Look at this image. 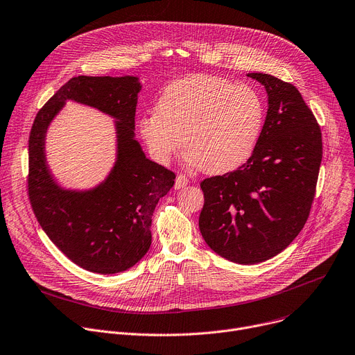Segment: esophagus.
Instances as JSON below:
<instances>
[{
	"mask_svg": "<svg viewBox=\"0 0 355 355\" xmlns=\"http://www.w3.org/2000/svg\"><path fill=\"white\" fill-rule=\"evenodd\" d=\"M189 184V178L188 177H185V175H182V174H180L177 178H175V189H181V188H184V187H187Z\"/></svg>",
	"mask_w": 355,
	"mask_h": 355,
	"instance_id": "34e87169",
	"label": "esophagus"
}]
</instances>
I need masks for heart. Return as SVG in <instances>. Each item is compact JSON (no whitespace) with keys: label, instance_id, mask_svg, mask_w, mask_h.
Wrapping results in <instances>:
<instances>
[{"label":"heart","instance_id":"heart-1","mask_svg":"<svg viewBox=\"0 0 355 355\" xmlns=\"http://www.w3.org/2000/svg\"><path fill=\"white\" fill-rule=\"evenodd\" d=\"M263 124L265 103L254 87L194 75L161 92L155 110L140 119L139 130L158 163L167 164L184 144L191 166L225 174L252 157Z\"/></svg>","mask_w":355,"mask_h":355}]
</instances>
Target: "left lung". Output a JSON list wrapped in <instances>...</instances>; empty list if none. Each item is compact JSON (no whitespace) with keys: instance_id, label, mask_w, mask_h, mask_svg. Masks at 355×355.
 I'll list each match as a JSON object with an SVG mask.
<instances>
[{"instance_id":"8db88e82","label":"left lung","mask_w":355,"mask_h":355,"mask_svg":"<svg viewBox=\"0 0 355 355\" xmlns=\"http://www.w3.org/2000/svg\"><path fill=\"white\" fill-rule=\"evenodd\" d=\"M268 93L263 130L252 157L201 182L200 231L219 256L239 265L284 250L309 218L323 157L321 130L300 92L268 73H248Z\"/></svg>"}]
</instances>
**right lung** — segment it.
I'll list each match as a JSON object with an SVG mask.
<instances>
[{"mask_svg":"<svg viewBox=\"0 0 355 355\" xmlns=\"http://www.w3.org/2000/svg\"><path fill=\"white\" fill-rule=\"evenodd\" d=\"M137 76H78L63 85L38 112L29 135L28 194L48 238L78 266L113 275L135 266L151 245L157 202L175 174L148 159L136 140ZM68 100L115 119L116 161L101 184L69 190L57 184L46 163L44 140L51 120Z\"/></svg>","mask_w":355,"mask_h":355,"instance_id":"1","label":"right lung"}]
</instances>
